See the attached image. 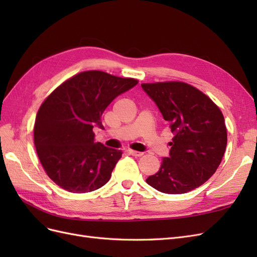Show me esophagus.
Instances as JSON below:
<instances>
[{
  "mask_svg": "<svg viewBox=\"0 0 257 257\" xmlns=\"http://www.w3.org/2000/svg\"><path fill=\"white\" fill-rule=\"evenodd\" d=\"M127 152H128L131 155H133V157H136V158H138V157H142V155L144 154L143 152L134 151V150H131V149H128V150H127Z\"/></svg>",
  "mask_w": 257,
  "mask_h": 257,
  "instance_id": "34e87169",
  "label": "esophagus"
}]
</instances>
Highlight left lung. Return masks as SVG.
I'll return each mask as SVG.
<instances>
[{
    "instance_id": "8db88e82",
    "label": "left lung",
    "mask_w": 257,
    "mask_h": 257,
    "mask_svg": "<svg viewBox=\"0 0 257 257\" xmlns=\"http://www.w3.org/2000/svg\"><path fill=\"white\" fill-rule=\"evenodd\" d=\"M174 134L169 157L147 183L166 194L204 184L221 164L227 132L220 108L205 93L182 81L142 83Z\"/></svg>"
}]
</instances>
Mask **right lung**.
<instances>
[{
    "label": "right lung",
    "instance_id": "add662e5",
    "mask_svg": "<svg viewBox=\"0 0 257 257\" xmlns=\"http://www.w3.org/2000/svg\"><path fill=\"white\" fill-rule=\"evenodd\" d=\"M138 83L102 71L77 74L61 83L37 111L34 145L47 176L60 188L88 193L105 185L122 151L94 143L93 126L112 100Z\"/></svg>",
    "mask_w": 257,
    "mask_h": 257
}]
</instances>
